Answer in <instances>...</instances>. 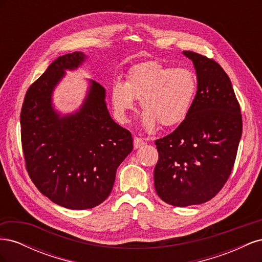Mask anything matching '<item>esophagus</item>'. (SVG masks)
I'll return each mask as SVG.
<instances>
[{
	"label": "esophagus",
	"mask_w": 262,
	"mask_h": 262,
	"mask_svg": "<svg viewBox=\"0 0 262 262\" xmlns=\"http://www.w3.org/2000/svg\"><path fill=\"white\" fill-rule=\"evenodd\" d=\"M145 144V141L142 139V138H134V140H133V146H134V148H139V147H141V146H143Z\"/></svg>",
	"instance_id": "obj_1"
}]
</instances>
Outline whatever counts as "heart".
<instances>
[{"label":"heart","instance_id":"heart-1","mask_svg":"<svg viewBox=\"0 0 262 262\" xmlns=\"http://www.w3.org/2000/svg\"><path fill=\"white\" fill-rule=\"evenodd\" d=\"M198 81L191 70L173 69L157 61L133 67L126 81L117 80L110 91L112 105L119 121H128L129 114L140 100L142 124L146 131L155 130L157 123L172 126L188 116L196 94Z\"/></svg>","mask_w":262,"mask_h":262}]
</instances>
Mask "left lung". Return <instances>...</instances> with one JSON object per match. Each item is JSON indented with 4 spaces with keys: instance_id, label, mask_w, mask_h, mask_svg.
<instances>
[{
    "instance_id": "obj_1",
    "label": "left lung",
    "mask_w": 262,
    "mask_h": 262,
    "mask_svg": "<svg viewBox=\"0 0 262 262\" xmlns=\"http://www.w3.org/2000/svg\"><path fill=\"white\" fill-rule=\"evenodd\" d=\"M198 90L191 109L172 133L155 141V190L175 207L211 200L231 175L243 132L241 107L219 63L192 51Z\"/></svg>"
}]
</instances>
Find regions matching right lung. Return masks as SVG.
<instances>
[{
	"label": "right lung",
	"instance_id": "1",
	"mask_svg": "<svg viewBox=\"0 0 262 262\" xmlns=\"http://www.w3.org/2000/svg\"><path fill=\"white\" fill-rule=\"evenodd\" d=\"M83 52L54 60L31 85L20 113L21 146L30 179L43 195L61 207H97L110 194L116 171L133 149L131 133L116 123L106 105V91L90 81L83 104L62 115L52 104L66 71L80 68Z\"/></svg>",
	"mask_w": 262,
	"mask_h": 262
}]
</instances>
